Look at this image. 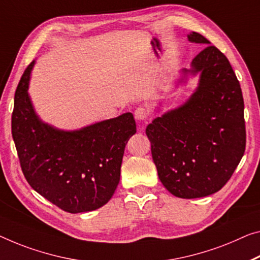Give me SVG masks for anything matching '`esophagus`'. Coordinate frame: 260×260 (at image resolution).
Returning <instances> with one entry per match:
<instances>
[{"instance_id":"esophagus-1","label":"esophagus","mask_w":260,"mask_h":260,"mask_svg":"<svg viewBox=\"0 0 260 260\" xmlns=\"http://www.w3.org/2000/svg\"><path fill=\"white\" fill-rule=\"evenodd\" d=\"M147 116H149V110H147V108L145 107L141 106L135 110V117L136 119H138V121H143V119H145Z\"/></svg>"}]
</instances>
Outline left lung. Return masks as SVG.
Here are the masks:
<instances>
[{
    "label": "left lung",
    "mask_w": 260,
    "mask_h": 260,
    "mask_svg": "<svg viewBox=\"0 0 260 260\" xmlns=\"http://www.w3.org/2000/svg\"><path fill=\"white\" fill-rule=\"evenodd\" d=\"M191 43L206 44L190 70L200 81L191 96L146 127L158 177L174 197L197 199L225 185L244 154V100L236 74L217 47L198 32Z\"/></svg>",
    "instance_id": "left-lung-1"
}]
</instances>
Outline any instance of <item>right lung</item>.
Here are the masks:
<instances>
[{
  "instance_id": "right-lung-1",
  "label": "right lung",
  "mask_w": 260,
  "mask_h": 260,
  "mask_svg": "<svg viewBox=\"0 0 260 260\" xmlns=\"http://www.w3.org/2000/svg\"><path fill=\"white\" fill-rule=\"evenodd\" d=\"M35 61L15 93L11 133L24 177L32 188L71 214L91 211L113 197L127 141L136 134L125 113L80 130H59L42 122L27 94Z\"/></svg>"
}]
</instances>
